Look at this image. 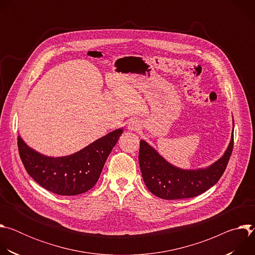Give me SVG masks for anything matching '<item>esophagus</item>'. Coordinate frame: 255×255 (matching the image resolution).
<instances>
[{"label": "esophagus", "instance_id": "esophagus-1", "mask_svg": "<svg viewBox=\"0 0 255 255\" xmlns=\"http://www.w3.org/2000/svg\"><path fill=\"white\" fill-rule=\"evenodd\" d=\"M128 129L131 131H137L140 129V123L137 120H131L128 125Z\"/></svg>", "mask_w": 255, "mask_h": 255}]
</instances>
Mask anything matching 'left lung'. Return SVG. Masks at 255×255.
<instances>
[{
	"instance_id": "obj_1",
	"label": "left lung",
	"mask_w": 255,
	"mask_h": 255,
	"mask_svg": "<svg viewBox=\"0 0 255 255\" xmlns=\"http://www.w3.org/2000/svg\"><path fill=\"white\" fill-rule=\"evenodd\" d=\"M231 141L224 155L206 168L180 169L168 163L144 140H140L139 165L147 189L164 200H179L197 197L218 183L224 173L234 145Z\"/></svg>"
}]
</instances>
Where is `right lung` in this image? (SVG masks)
I'll list each match as a JSON object with an SVG mask.
<instances>
[{
	"mask_svg": "<svg viewBox=\"0 0 255 255\" xmlns=\"http://www.w3.org/2000/svg\"><path fill=\"white\" fill-rule=\"evenodd\" d=\"M123 130L117 129L67 156L49 157L28 147L18 136V149L28 174L45 190L60 196L88 192L98 181L107 157Z\"/></svg>",
	"mask_w": 255,
	"mask_h": 255,
	"instance_id": "obj_1",
	"label": "right lung"
}]
</instances>
